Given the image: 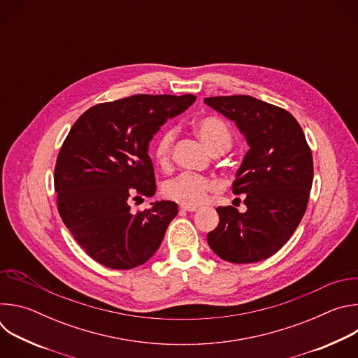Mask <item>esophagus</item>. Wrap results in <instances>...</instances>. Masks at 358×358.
Instances as JSON below:
<instances>
[{"label":"esophagus","mask_w":358,"mask_h":358,"mask_svg":"<svg viewBox=\"0 0 358 358\" xmlns=\"http://www.w3.org/2000/svg\"><path fill=\"white\" fill-rule=\"evenodd\" d=\"M182 211H188V213H194V211H196L198 208L196 207H187V206H181L180 207Z\"/></svg>","instance_id":"1"}]
</instances>
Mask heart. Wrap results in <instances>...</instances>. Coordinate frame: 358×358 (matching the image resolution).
<instances>
[{"label": "heart", "instance_id": "b5f03b06", "mask_svg": "<svg viewBox=\"0 0 358 358\" xmlns=\"http://www.w3.org/2000/svg\"><path fill=\"white\" fill-rule=\"evenodd\" d=\"M195 130L214 152L228 150L232 143V131L225 120L218 116H206L195 122ZM176 141V130H163L152 147V156L157 164L167 170L173 159V147ZM217 189L215 181L194 173H181L169 180L163 185L164 198L181 206L196 207L207 199L208 194Z\"/></svg>", "mask_w": 358, "mask_h": 358}]
</instances>
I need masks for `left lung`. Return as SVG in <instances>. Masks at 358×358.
I'll return each mask as SVG.
<instances>
[{
  "mask_svg": "<svg viewBox=\"0 0 358 358\" xmlns=\"http://www.w3.org/2000/svg\"><path fill=\"white\" fill-rule=\"evenodd\" d=\"M203 101L234 120L250 145L232 184L235 195L246 194L248 210L218 207L208 245L227 262H261L290 239L308 208L312 150L297 120L279 106L246 94Z\"/></svg>",
  "mask_w": 358,
  "mask_h": 358,
  "instance_id": "left-lung-1",
  "label": "left lung"
}]
</instances>
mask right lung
Instances as JSON below:
<instances>
[{
  "instance_id": "obj_1",
  "label": "right lung",
  "mask_w": 358,
  "mask_h": 358,
  "mask_svg": "<svg viewBox=\"0 0 358 358\" xmlns=\"http://www.w3.org/2000/svg\"><path fill=\"white\" fill-rule=\"evenodd\" d=\"M194 94H134L87 109L72 126L57 159L59 215L92 259L127 271L147 262L178 213L173 201L130 211V201L156 192L148 143Z\"/></svg>"
}]
</instances>
